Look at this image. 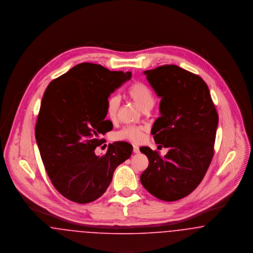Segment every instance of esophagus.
<instances>
[{
	"mask_svg": "<svg viewBox=\"0 0 253 253\" xmlns=\"http://www.w3.org/2000/svg\"><path fill=\"white\" fill-rule=\"evenodd\" d=\"M133 152H134V153H139V152H140L139 146L134 145V146H133Z\"/></svg>",
	"mask_w": 253,
	"mask_h": 253,
	"instance_id": "1",
	"label": "esophagus"
}]
</instances>
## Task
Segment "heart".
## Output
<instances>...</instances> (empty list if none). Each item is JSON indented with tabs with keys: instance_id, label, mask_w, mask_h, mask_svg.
Instances as JSON below:
<instances>
[{
	"instance_id": "1",
	"label": "heart",
	"mask_w": 253,
	"mask_h": 253,
	"mask_svg": "<svg viewBox=\"0 0 253 253\" xmlns=\"http://www.w3.org/2000/svg\"><path fill=\"white\" fill-rule=\"evenodd\" d=\"M126 95L133 103L144 112L150 110L154 106V103H155L154 96L151 92V90L143 83L137 82L132 84L128 87ZM118 108H119V98L116 96L110 97L107 100V115L111 120H114L116 118ZM117 137L119 139L129 140L135 143H138L144 139V129L142 127H137V126H127L123 128L120 132L117 134Z\"/></svg>"
}]
</instances>
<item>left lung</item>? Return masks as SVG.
Masks as SVG:
<instances>
[{
  "mask_svg": "<svg viewBox=\"0 0 253 253\" xmlns=\"http://www.w3.org/2000/svg\"><path fill=\"white\" fill-rule=\"evenodd\" d=\"M143 73L161 98L160 117L151 134L169 151L161 156L142 146L149 164L140 180L156 198L177 201L198 186L211 165L218 114L207 84L198 75L174 65Z\"/></svg>",
  "mask_w": 253,
  "mask_h": 253,
  "instance_id": "1",
  "label": "left lung"
}]
</instances>
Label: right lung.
I'll list each match as a JSON object with an SVG mask.
<instances>
[{
  "label": "right lung",
  "mask_w": 253,
  "mask_h": 253,
  "mask_svg": "<svg viewBox=\"0 0 253 253\" xmlns=\"http://www.w3.org/2000/svg\"><path fill=\"white\" fill-rule=\"evenodd\" d=\"M131 72L110 71L82 63L52 81L41 103L35 138L41 158L55 188L68 200L86 204L101 197L116 168L128 159L126 142L109 144L106 155L95 154L99 135L110 131L107 100Z\"/></svg>",
  "instance_id": "1"
}]
</instances>
